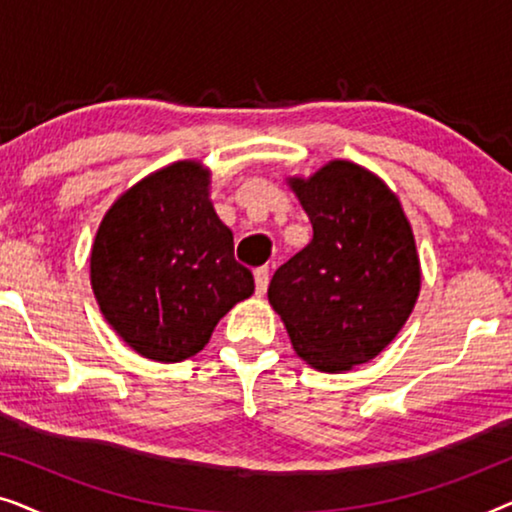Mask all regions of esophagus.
<instances>
[{
  "label": "esophagus",
  "instance_id": "34e87169",
  "mask_svg": "<svg viewBox=\"0 0 512 512\" xmlns=\"http://www.w3.org/2000/svg\"><path fill=\"white\" fill-rule=\"evenodd\" d=\"M254 282H256V296H263L265 291H268V284H270V270L265 268H256L254 270Z\"/></svg>",
  "mask_w": 512,
  "mask_h": 512
}]
</instances>
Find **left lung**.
<instances>
[{
	"label": "left lung",
	"mask_w": 512,
	"mask_h": 512,
	"mask_svg": "<svg viewBox=\"0 0 512 512\" xmlns=\"http://www.w3.org/2000/svg\"><path fill=\"white\" fill-rule=\"evenodd\" d=\"M289 184L314 235L272 275L268 300L300 359L352 370L396 338L417 303L415 235L389 186L349 160Z\"/></svg>",
	"instance_id": "1"
}]
</instances>
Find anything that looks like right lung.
<instances>
[{"label":"right lung","mask_w":512,"mask_h":512,"mask_svg":"<svg viewBox=\"0 0 512 512\" xmlns=\"http://www.w3.org/2000/svg\"><path fill=\"white\" fill-rule=\"evenodd\" d=\"M233 233L209 200V172L179 160L118 198L97 228L90 284L111 328L137 354H198L230 307L254 293Z\"/></svg>","instance_id":"1"}]
</instances>
